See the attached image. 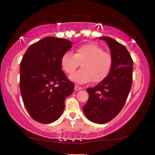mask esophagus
Here are the masks:
<instances>
[{
	"label": "esophagus",
	"instance_id": "34e87169",
	"mask_svg": "<svg viewBox=\"0 0 155 155\" xmlns=\"http://www.w3.org/2000/svg\"><path fill=\"white\" fill-rule=\"evenodd\" d=\"M74 89H75L76 91H79V90L81 89V86H79L76 85L75 87H74Z\"/></svg>",
	"mask_w": 155,
	"mask_h": 155
}]
</instances>
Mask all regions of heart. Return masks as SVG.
Returning <instances> with one entry per match:
<instances>
[{"mask_svg":"<svg viewBox=\"0 0 155 155\" xmlns=\"http://www.w3.org/2000/svg\"><path fill=\"white\" fill-rule=\"evenodd\" d=\"M81 64L82 69L73 72ZM62 69L68 74H74L70 79L76 83L84 84L92 79L94 83H99L106 79L113 66V57L109 52L98 45L88 43L76 49L74 54L67 51L61 59Z\"/></svg>","mask_w":155,"mask_h":155,"instance_id":"b5f03b06","label":"heart"}]
</instances>
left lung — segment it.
<instances>
[{"label": "left lung", "mask_w": 155, "mask_h": 155, "mask_svg": "<svg viewBox=\"0 0 155 155\" xmlns=\"http://www.w3.org/2000/svg\"><path fill=\"white\" fill-rule=\"evenodd\" d=\"M109 46L113 66L106 79L86 91L89 98L83 110L92 122L104 124L120 112L130 91L133 83V61L124 45L108 37H101Z\"/></svg>", "instance_id": "8db88e82"}]
</instances>
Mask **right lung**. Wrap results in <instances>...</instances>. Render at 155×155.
Segmentation results:
<instances>
[{
  "instance_id": "obj_1",
  "label": "right lung",
  "mask_w": 155,
  "mask_h": 155,
  "mask_svg": "<svg viewBox=\"0 0 155 155\" xmlns=\"http://www.w3.org/2000/svg\"><path fill=\"white\" fill-rule=\"evenodd\" d=\"M66 39L47 37L31 45L20 62V89L25 106L37 122L48 124L59 118L64 101L74 91L61 59L71 47Z\"/></svg>"
}]
</instances>
